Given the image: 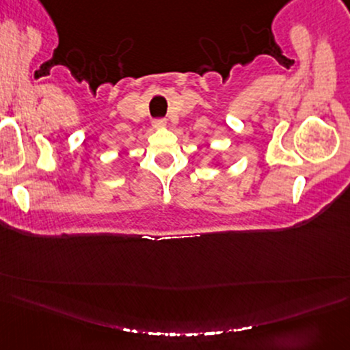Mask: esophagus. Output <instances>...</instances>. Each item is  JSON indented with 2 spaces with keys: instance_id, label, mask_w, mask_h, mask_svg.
Here are the masks:
<instances>
[{
  "instance_id": "obj_1",
  "label": "esophagus",
  "mask_w": 350,
  "mask_h": 350,
  "mask_svg": "<svg viewBox=\"0 0 350 350\" xmlns=\"http://www.w3.org/2000/svg\"><path fill=\"white\" fill-rule=\"evenodd\" d=\"M152 126L155 129H162V127H165V120H154Z\"/></svg>"
}]
</instances>
